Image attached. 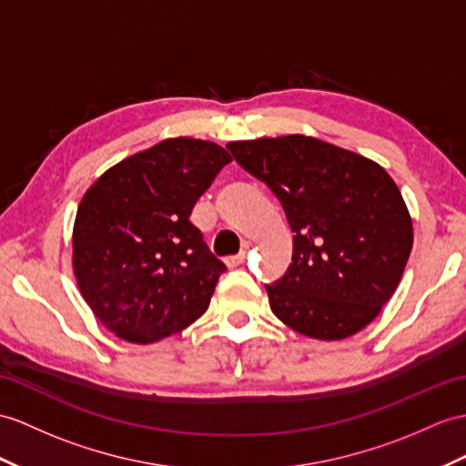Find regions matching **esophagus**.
Here are the masks:
<instances>
[{
    "label": "esophagus",
    "instance_id": "1",
    "mask_svg": "<svg viewBox=\"0 0 466 466\" xmlns=\"http://www.w3.org/2000/svg\"><path fill=\"white\" fill-rule=\"evenodd\" d=\"M245 257H247V247H245V248H241V251L237 253V255L227 257V258H225V263L229 265V267H237V265H241V263H243Z\"/></svg>",
    "mask_w": 466,
    "mask_h": 466
}]
</instances>
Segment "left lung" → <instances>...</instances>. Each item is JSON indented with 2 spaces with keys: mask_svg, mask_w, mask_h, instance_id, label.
Masks as SVG:
<instances>
[{
  "mask_svg": "<svg viewBox=\"0 0 466 466\" xmlns=\"http://www.w3.org/2000/svg\"><path fill=\"white\" fill-rule=\"evenodd\" d=\"M287 213L292 263L265 285L270 310L292 330L342 339L391 299L413 247V225L385 169L312 136L227 144Z\"/></svg>",
  "mask_w": 466,
  "mask_h": 466,
  "instance_id": "left-lung-1",
  "label": "left lung"
}]
</instances>
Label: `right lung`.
<instances>
[{"mask_svg":"<svg viewBox=\"0 0 466 466\" xmlns=\"http://www.w3.org/2000/svg\"><path fill=\"white\" fill-rule=\"evenodd\" d=\"M231 156L167 138L106 169L73 227V272L98 322L134 344L177 334L208 310L225 265L191 209Z\"/></svg>","mask_w":466,"mask_h":466,"instance_id":"add662e5","label":"right lung"}]
</instances>
